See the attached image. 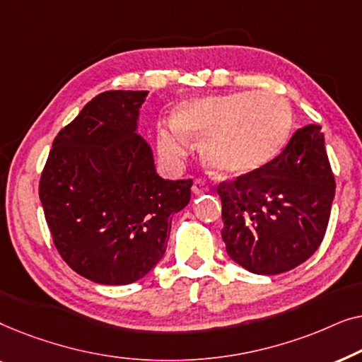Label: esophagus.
<instances>
[{
	"label": "esophagus",
	"mask_w": 362,
	"mask_h": 362,
	"mask_svg": "<svg viewBox=\"0 0 362 362\" xmlns=\"http://www.w3.org/2000/svg\"><path fill=\"white\" fill-rule=\"evenodd\" d=\"M207 191H209V185H207V181L202 180V177H197V180L192 182V192H194V194H202V192Z\"/></svg>",
	"instance_id": "obj_1"
}]
</instances>
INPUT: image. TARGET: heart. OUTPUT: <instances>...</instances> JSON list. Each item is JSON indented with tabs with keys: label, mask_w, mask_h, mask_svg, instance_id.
<instances>
[{
	"label": "heart",
	"mask_w": 362,
	"mask_h": 362,
	"mask_svg": "<svg viewBox=\"0 0 362 362\" xmlns=\"http://www.w3.org/2000/svg\"><path fill=\"white\" fill-rule=\"evenodd\" d=\"M293 118L272 92H237L187 100L173 123L158 127V150L168 161L185 156L187 138H202L206 165L219 176H240L270 163L288 141Z\"/></svg>",
	"instance_id": "obj_1"
}]
</instances>
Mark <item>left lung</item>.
Listing matches in <instances>:
<instances>
[{"instance_id": "obj_1", "label": "left lung", "mask_w": 362, "mask_h": 362, "mask_svg": "<svg viewBox=\"0 0 362 362\" xmlns=\"http://www.w3.org/2000/svg\"><path fill=\"white\" fill-rule=\"evenodd\" d=\"M334 189L321 127L300 128L265 166L217 186L227 254L259 275L303 264L323 240Z\"/></svg>"}]
</instances>
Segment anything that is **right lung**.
<instances>
[{
	"instance_id": "1",
	"label": "right lung",
	"mask_w": 362,
	"mask_h": 362,
	"mask_svg": "<svg viewBox=\"0 0 362 362\" xmlns=\"http://www.w3.org/2000/svg\"><path fill=\"white\" fill-rule=\"evenodd\" d=\"M146 90L92 98L54 138L39 199L54 245L78 275L102 285L140 280L165 255L171 219L192 180L158 176L136 133Z\"/></svg>"
}]
</instances>
